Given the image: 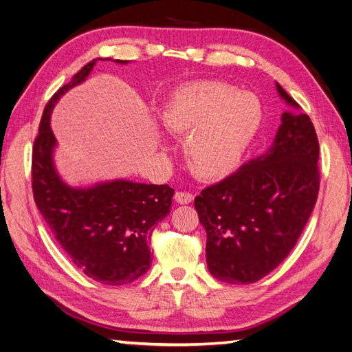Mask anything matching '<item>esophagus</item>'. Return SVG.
<instances>
[{
    "instance_id": "1",
    "label": "esophagus",
    "mask_w": 352,
    "mask_h": 352,
    "mask_svg": "<svg viewBox=\"0 0 352 352\" xmlns=\"http://www.w3.org/2000/svg\"><path fill=\"white\" fill-rule=\"evenodd\" d=\"M175 199L177 204H190L194 201V195L190 192H180L179 190V192L175 194Z\"/></svg>"
}]
</instances>
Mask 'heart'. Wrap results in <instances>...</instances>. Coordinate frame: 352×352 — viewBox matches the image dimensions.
I'll list each match as a JSON object with an SVG mask.
<instances>
[{"instance_id":"obj_1","label":"heart","mask_w":352,"mask_h":352,"mask_svg":"<svg viewBox=\"0 0 352 352\" xmlns=\"http://www.w3.org/2000/svg\"><path fill=\"white\" fill-rule=\"evenodd\" d=\"M160 117L168 133L186 138L190 172L221 179L239 166L260 129L263 110L251 92L225 82H197L175 91Z\"/></svg>"}]
</instances>
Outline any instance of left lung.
I'll list each match as a JSON object with an SVG mask.
<instances>
[{
	"label": "left lung",
	"instance_id": "8db88e82",
	"mask_svg": "<svg viewBox=\"0 0 352 352\" xmlns=\"http://www.w3.org/2000/svg\"><path fill=\"white\" fill-rule=\"evenodd\" d=\"M276 88L291 109L269 151L202 189L194 202L207 232L208 270L226 283H254L278 267L301 236L320 188L313 122Z\"/></svg>",
	"mask_w": 352,
	"mask_h": 352
}]
</instances>
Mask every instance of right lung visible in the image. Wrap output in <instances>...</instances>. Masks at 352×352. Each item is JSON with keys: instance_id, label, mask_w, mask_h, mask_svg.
<instances>
[{"instance_id": "right-lung-1", "label": "right lung", "mask_w": 352, "mask_h": 352, "mask_svg": "<svg viewBox=\"0 0 352 352\" xmlns=\"http://www.w3.org/2000/svg\"><path fill=\"white\" fill-rule=\"evenodd\" d=\"M94 58L52 95L39 123L32 150V190L42 217L72 261L88 278L104 285H126L141 278L151 264L154 226L172 207L168 185L113 180L91 188H72L58 176L52 153L51 111L63 94L88 78ZM126 65L127 60H116Z\"/></svg>"}]
</instances>
